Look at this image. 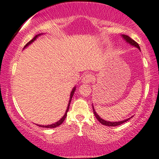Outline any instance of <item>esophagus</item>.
<instances>
[{"label": "esophagus", "mask_w": 159, "mask_h": 159, "mask_svg": "<svg viewBox=\"0 0 159 159\" xmlns=\"http://www.w3.org/2000/svg\"><path fill=\"white\" fill-rule=\"evenodd\" d=\"M94 80V76L91 74H86L85 75L83 76V79H82V83H89Z\"/></svg>", "instance_id": "1"}]
</instances>
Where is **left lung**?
<instances>
[{
    "mask_svg": "<svg viewBox=\"0 0 159 159\" xmlns=\"http://www.w3.org/2000/svg\"><path fill=\"white\" fill-rule=\"evenodd\" d=\"M121 36L123 37V39H124L126 42H128L129 44H130L131 45H133V46L136 47L138 49L141 50V48H140L139 44H138V43L136 42H135L133 39H132L131 38H130L129 36H128V35H122ZM92 107H93V111H94V114L95 117H96V118L98 119V120L99 121V122H100V124H102V125H105V126H119V125L124 124V123L126 122V121H128L129 120V118H128V119H126V120H122V121H118V122H110V121H106L105 120H103V119H102L101 117L99 116L98 114H97L96 111H95L94 106H92Z\"/></svg>",
    "mask_w": 159,
    "mask_h": 159,
    "instance_id": "8db88e82",
    "label": "left lung"
}]
</instances>
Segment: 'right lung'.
Listing matches in <instances>:
<instances>
[{
	"mask_svg": "<svg viewBox=\"0 0 159 159\" xmlns=\"http://www.w3.org/2000/svg\"><path fill=\"white\" fill-rule=\"evenodd\" d=\"M42 35V33H41V34H38V35H35V36L34 37V38H33V39H32V40L30 41V42H28L27 44H26L25 46H24V48H25L26 47H27L28 45H29V44H30L31 43H33V42H34V41L35 40V39H36V38H38V36H39V35ZM75 90H76V87L74 86V89H73L72 91H71V92H70V100H69V103H68V108H67L66 111H65V113L64 116H63L62 117H61V118L60 119V120H59V121H57V123H55V124H50V125H48V126H44V125H38V126H40V127H44V128H55V127H57V126H59V125H61V124H62L63 121L65 120V119L66 118V117H67V113H68V109H69V106H70V102H71L72 97H73V95H74V92H75Z\"/></svg>",
	"mask_w": 159,
	"mask_h": 159,
	"instance_id": "right-lung-1",
	"label": "right lung"
}]
</instances>
